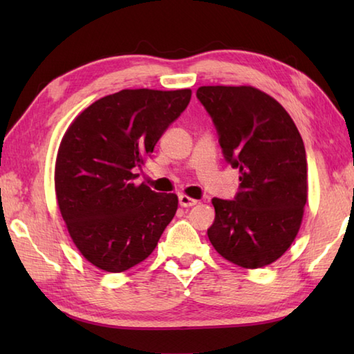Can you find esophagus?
<instances>
[{"label": "esophagus", "mask_w": 354, "mask_h": 354, "mask_svg": "<svg viewBox=\"0 0 354 354\" xmlns=\"http://www.w3.org/2000/svg\"><path fill=\"white\" fill-rule=\"evenodd\" d=\"M196 204H198L196 199L185 196V194H179V205H181V207L187 208V207H193V205H196Z\"/></svg>", "instance_id": "34e87169"}]
</instances>
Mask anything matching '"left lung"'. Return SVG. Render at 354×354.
Here are the masks:
<instances>
[{
    "label": "left lung",
    "mask_w": 354,
    "mask_h": 354,
    "mask_svg": "<svg viewBox=\"0 0 354 354\" xmlns=\"http://www.w3.org/2000/svg\"><path fill=\"white\" fill-rule=\"evenodd\" d=\"M225 161L239 169L234 199H213L207 234L237 266L257 269L280 259L295 240L307 201L301 135L280 103L252 86H201Z\"/></svg>",
    "instance_id": "left-lung-1"
}]
</instances>
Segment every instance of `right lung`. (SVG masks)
I'll list each match as a JSON object with an SVG mask.
<instances>
[{"label":"right lung","mask_w":354,"mask_h":354,"mask_svg":"<svg viewBox=\"0 0 354 354\" xmlns=\"http://www.w3.org/2000/svg\"><path fill=\"white\" fill-rule=\"evenodd\" d=\"M190 99V89H123L94 102L64 135L59 209L74 245L99 269L123 272L147 259L175 216L176 194L133 179Z\"/></svg>","instance_id":"add662e5"}]
</instances>
